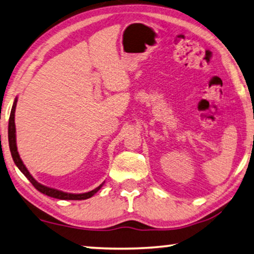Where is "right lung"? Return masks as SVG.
<instances>
[{
	"label": "right lung",
	"mask_w": 254,
	"mask_h": 254,
	"mask_svg": "<svg viewBox=\"0 0 254 254\" xmlns=\"http://www.w3.org/2000/svg\"><path fill=\"white\" fill-rule=\"evenodd\" d=\"M16 101L18 100H14L13 102V106H12V109H11V115H10V119H9V145H10V151H11V155H12V159H13L15 165L18 166L20 171H21L26 178L28 179L29 181L31 182L32 186L35 187V188L40 191L41 193L46 194V196H49V197H53V198H56V199H62V200H84V199H88L90 197H92L94 193H97L98 191L100 190V188L103 186L100 185L98 188H95L92 191H89V192H85V193H67V192H63V191L61 190H57V189H54V188H49V187H46L44 185H40L39 182H37L35 179L32 178V176L26 168V165L23 164L22 160L20 159V155L18 153V148H16V142H15V124H14V112H15V107H16Z\"/></svg>",
	"instance_id": "right-lung-1"
}]
</instances>
